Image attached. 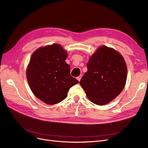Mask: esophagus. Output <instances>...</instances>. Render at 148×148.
<instances>
[{"label": "esophagus", "instance_id": "obj_1", "mask_svg": "<svg viewBox=\"0 0 148 148\" xmlns=\"http://www.w3.org/2000/svg\"><path fill=\"white\" fill-rule=\"evenodd\" d=\"M82 75H79V77H77V79L78 80L79 82L80 81V80H81V78H82Z\"/></svg>", "mask_w": 148, "mask_h": 148}]
</instances>
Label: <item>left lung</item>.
Segmentation results:
<instances>
[{
  "label": "left lung",
  "instance_id": "8db88e82",
  "mask_svg": "<svg viewBox=\"0 0 148 148\" xmlns=\"http://www.w3.org/2000/svg\"><path fill=\"white\" fill-rule=\"evenodd\" d=\"M87 68L79 83L93 103L103 106L122 91L127 81V65L114 49L100 47L90 57Z\"/></svg>",
  "mask_w": 148,
  "mask_h": 148
}]
</instances>
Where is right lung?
I'll list each match as a JSON object with an SVG mask.
<instances>
[{"label":"right lung","instance_id":"1","mask_svg":"<svg viewBox=\"0 0 148 148\" xmlns=\"http://www.w3.org/2000/svg\"><path fill=\"white\" fill-rule=\"evenodd\" d=\"M66 57L57 44L39 48L31 56L26 71L28 82L36 97L47 104L65 99L70 88L79 83L70 75Z\"/></svg>","mask_w":148,"mask_h":148}]
</instances>
